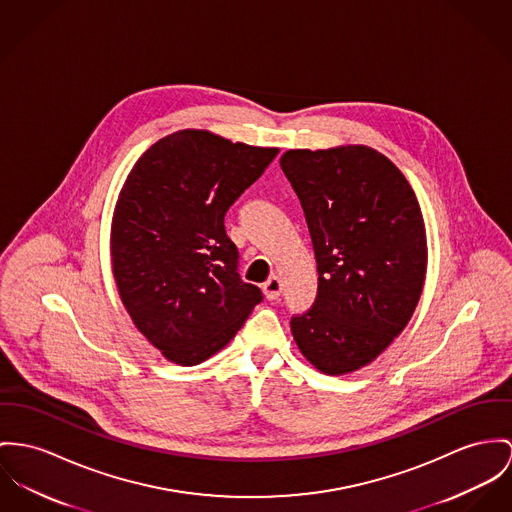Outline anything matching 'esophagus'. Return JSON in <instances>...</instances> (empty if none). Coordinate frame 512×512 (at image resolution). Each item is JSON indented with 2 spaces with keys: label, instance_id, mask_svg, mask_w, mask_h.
I'll use <instances>...</instances> for the list:
<instances>
[{
  "label": "esophagus",
  "instance_id": "obj_1",
  "mask_svg": "<svg viewBox=\"0 0 512 512\" xmlns=\"http://www.w3.org/2000/svg\"><path fill=\"white\" fill-rule=\"evenodd\" d=\"M280 290H282V282H280L278 276H271V278L263 284V292H265V296H267L269 300H278Z\"/></svg>",
  "mask_w": 512,
  "mask_h": 512
}]
</instances>
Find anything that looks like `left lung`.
Returning a JSON list of instances; mask_svg holds the SVG:
<instances>
[{
  "label": "left lung",
  "mask_w": 512,
  "mask_h": 512,
  "mask_svg": "<svg viewBox=\"0 0 512 512\" xmlns=\"http://www.w3.org/2000/svg\"><path fill=\"white\" fill-rule=\"evenodd\" d=\"M280 167L302 202L319 273L314 306L290 329L319 372L343 376L384 353L419 304L423 212L405 175L368 146L288 150Z\"/></svg>",
  "instance_id": "obj_1"
}]
</instances>
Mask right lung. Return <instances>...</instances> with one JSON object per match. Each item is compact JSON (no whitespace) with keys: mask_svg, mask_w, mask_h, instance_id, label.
I'll use <instances>...</instances> for the list:
<instances>
[{"mask_svg":"<svg viewBox=\"0 0 512 512\" xmlns=\"http://www.w3.org/2000/svg\"><path fill=\"white\" fill-rule=\"evenodd\" d=\"M276 154L187 128L150 146L128 173L111 224L113 276L130 319L167 360L204 362L263 300L239 278L224 216Z\"/></svg>","mask_w":512,"mask_h":512,"instance_id":"add662e5","label":"right lung"}]
</instances>
